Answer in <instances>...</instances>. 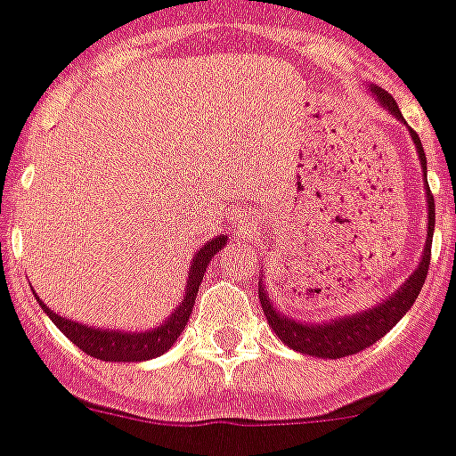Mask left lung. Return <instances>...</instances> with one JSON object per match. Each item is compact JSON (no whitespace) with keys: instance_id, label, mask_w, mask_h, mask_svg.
<instances>
[{"instance_id":"obj_1","label":"left lung","mask_w":456,"mask_h":456,"mask_svg":"<svg viewBox=\"0 0 456 456\" xmlns=\"http://www.w3.org/2000/svg\"><path fill=\"white\" fill-rule=\"evenodd\" d=\"M371 94L376 96L378 103L387 110L389 114H394L398 121L405 123L401 110L395 105L394 96L387 94L382 87L371 85ZM410 137L414 142L416 152H419L420 168H423L425 175V191H428V236H425V248L423 256H420L419 265L414 267L410 276L405 279L398 290L391 292V297H387L380 304L371 305V308L362 310V313L344 314V317L326 319L322 324H313V322H299L295 317H288L286 313H281L274 305V301L270 299L265 290V279L258 281V299H261L263 313L267 317V324L272 326V330L276 333V338L281 342L290 346L292 351L304 353V355L313 357H324V360H338V357L353 355V353H360L362 348L371 346L373 342H378L380 338H385L391 329H394L403 317H405L407 310L414 305V301L419 299V292L425 283V276H428L429 267V254H432V236H434V198L429 193L428 186V159H425V151L420 146V139L411 127Z\"/></svg>"}]
</instances>
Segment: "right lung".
I'll list each match as a JSON object with an SVG mask.
<instances>
[{
    "label": "right lung",
    "mask_w": 456,
    "mask_h": 456,
    "mask_svg": "<svg viewBox=\"0 0 456 456\" xmlns=\"http://www.w3.org/2000/svg\"><path fill=\"white\" fill-rule=\"evenodd\" d=\"M229 238L224 233L216 238H208L202 248L195 252L193 261H191L189 279H186L184 297H182L180 305H177L168 317L161 322V324L152 326L151 330H118V329H96V326L80 324L74 319L61 317L58 313L49 308L45 301L37 297V292H33L40 304V308L45 310L46 317L53 322L61 333L65 338H69L80 351H85L87 355L96 357V360H105V362H143V360H152V357H159L168 351L173 344L177 342V338L184 330L186 322L191 317V310H193L195 295L200 290V283H202V276L207 272L208 263L220 249L227 245ZM33 290V288H31Z\"/></svg>",
    "instance_id": "add662e5"
}]
</instances>
